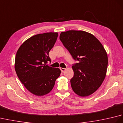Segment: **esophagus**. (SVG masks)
<instances>
[{"mask_svg":"<svg viewBox=\"0 0 123 123\" xmlns=\"http://www.w3.org/2000/svg\"><path fill=\"white\" fill-rule=\"evenodd\" d=\"M66 69H67L66 68H60V70H61V71L62 72H64L65 71H66Z\"/></svg>","mask_w":123,"mask_h":123,"instance_id":"esophagus-1","label":"esophagus"}]
</instances>
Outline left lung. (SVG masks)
<instances>
[{
    "instance_id": "left-lung-1",
    "label": "left lung",
    "mask_w": 123,
    "mask_h": 123,
    "mask_svg": "<svg viewBox=\"0 0 123 123\" xmlns=\"http://www.w3.org/2000/svg\"><path fill=\"white\" fill-rule=\"evenodd\" d=\"M60 40L72 58L74 75L70 80L74 92L81 97L89 96L98 89L106 74L108 57L97 38L82 31L61 32Z\"/></svg>"
}]
</instances>
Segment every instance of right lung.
<instances>
[{"instance_id":"obj_1","label":"right lung","mask_w":123,"mask_h":123,"mask_svg":"<svg viewBox=\"0 0 123 123\" xmlns=\"http://www.w3.org/2000/svg\"><path fill=\"white\" fill-rule=\"evenodd\" d=\"M57 33L35 35L19 47L15 57V69L25 88L36 96H43L52 90L61 71L47 65L49 53L57 40Z\"/></svg>"}]
</instances>
